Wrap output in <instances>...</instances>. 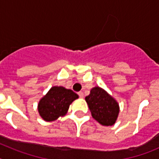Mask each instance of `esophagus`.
I'll return each instance as SVG.
<instances>
[{"label": "esophagus", "instance_id": "obj_1", "mask_svg": "<svg viewBox=\"0 0 159 159\" xmlns=\"http://www.w3.org/2000/svg\"><path fill=\"white\" fill-rule=\"evenodd\" d=\"M78 95L79 96H80V98H84V92H78Z\"/></svg>", "mask_w": 159, "mask_h": 159}]
</instances>
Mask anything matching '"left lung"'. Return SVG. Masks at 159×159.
<instances>
[{"instance_id":"obj_1","label":"left lung","mask_w":159,"mask_h":159,"mask_svg":"<svg viewBox=\"0 0 159 159\" xmlns=\"http://www.w3.org/2000/svg\"><path fill=\"white\" fill-rule=\"evenodd\" d=\"M92 116L102 126L115 124L119 112L117 101L99 87H95L85 97Z\"/></svg>"}]
</instances>
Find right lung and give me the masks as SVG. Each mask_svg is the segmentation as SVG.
<instances>
[{
	"label": "right lung",
	"mask_w": 159,
	"mask_h": 159,
	"mask_svg": "<svg viewBox=\"0 0 159 159\" xmlns=\"http://www.w3.org/2000/svg\"><path fill=\"white\" fill-rule=\"evenodd\" d=\"M79 95L64 87H52L38 104V111L43 120L54 121L60 116H65L70 104Z\"/></svg>",
	"instance_id": "right-lung-1"
}]
</instances>
